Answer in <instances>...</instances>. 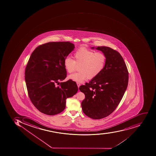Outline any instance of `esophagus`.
<instances>
[{"label": "esophagus", "mask_w": 156, "mask_h": 156, "mask_svg": "<svg viewBox=\"0 0 156 156\" xmlns=\"http://www.w3.org/2000/svg\"><path fill=\"white\" fill-rule=\"evenodd\" d=\"M77 85L78 87H80V85H81V84H80V83H79L77 82Z\"/></svg>", "instance_id": "obj_1"}]
</instances>
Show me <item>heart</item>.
Here are the masks:
<instances>
[{"label":"heart","mask_w":156,"mask_h":156,"mask_svg":"<svg viewBox=\"0 0 156 156\" xmlns=\"http://www.w3.org/2000/svg\"><path fill=\"white\" fill-rule=\"evenodd\" d=\"M74 60L69 56L64 59V67L69 73L80 66L77 73L69 75V79L77 82H83L87 78L93 79L100 74L104 69L106 58L104 53L95 52L85 47H81L74 52Z\"/></svg>","instance_id":"1"}]
</instances>
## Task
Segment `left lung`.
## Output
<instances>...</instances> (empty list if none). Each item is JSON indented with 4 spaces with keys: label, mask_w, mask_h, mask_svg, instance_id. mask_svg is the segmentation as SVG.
Instances as JSON below:
<instances>
[{
    "label": "left lung",
    "mask_w": 156,
    "mask_h": 156,
    "mask_svg": "<svg viewBox=\"0 0 156 156\" xmlns=\"http://www.w3.org/2000/svg\"><path fill=\"white\" fill-rule=\"evenodd\" d=\"M95 48L106 56L105 66L100 74L80 86L79 90L85 95L81 104L83 112L97 120L110 115L119 105L128 86V72L117 51L105 46Z\"/></svg>",
    "instance_id": "left-lung-1"
}]
</instances>
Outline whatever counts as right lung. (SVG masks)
I'll use <instances>...</instances> for the list:
<instances>
[{
	"mask_svg": "<svg viewBox=\"0 0 156 156\" xmlns=\"http://www.w3.org/2000/svg\"><path fill=\"white\" fill-rule=\"evenodd\" d=\"M74 48L69 42L47 43L36 48L30 57L25 71L28 95L35 108L46 115L62 112L66 99L77 92L75 82H59L66 77L64 59Z\"/></svg>",
	"mask_w": 156,
	"mask_h": 156,
	"instance_id": "right-lung-1",
	"label": "right lung"
}]
</instances>
